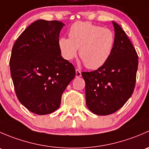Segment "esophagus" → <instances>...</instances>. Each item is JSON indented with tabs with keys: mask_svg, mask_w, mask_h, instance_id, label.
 I'll use <instances>...</instances> for the list:
<instances>
[{
	"mask_svg": "<svg viewBox=\"0 0 149 149\" xmlns=\"http://www.w3.org/2000/svg\"><path fill=\"white\" fill-rule=\"evenodd\" d=\"M81 76V72L79 70H78V69H76V78H79Z\"/></svg>",
	"mask_w": 149,
	"mask_h": 149,
	"instance_id": "34e87169",
	"label": "esophagus"
}]
</instances>
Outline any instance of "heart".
<instances>
[{
    "mask_svg": "<svg viewBox=\"0 0 149 149\" xmlns=\"http://www.w3.org/2000/svg\"><path fill=\"white\" fill-rule=\"evenodd\" d=\"M69 38L61 37L58 45L63 57L67 61L79 56L88 68L97 69L107 61L112 52L115 34L107 28L89 22H78L69 30Z\"/></svg>",
    "mask_w": 149,
    "mask_h": 149,
    "instance_id": "1",
    "label": "heart"
}]
</instances>
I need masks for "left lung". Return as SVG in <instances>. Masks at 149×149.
I'll list each match as a JSON object with an SVG mask.
<instances>
[{
  "instance_id": "left-lung-1",
  "label": "left lung",
  "mask_w": 149,
  "mask_h": 149,
  "mask_svg": "<svg viewBox=\"0 0 149 149\" xmlns=\"http://www.w3.org/2000/svg\"><path fill=\"white\" fill-rule=\"evenodd\" d=\"M115 43L110 57L102 66L82 72L86 83L87 107L98 115H108L120 109L134 91L139 57L124 30L112 22Z\"/></svg>"
}]
</instances>
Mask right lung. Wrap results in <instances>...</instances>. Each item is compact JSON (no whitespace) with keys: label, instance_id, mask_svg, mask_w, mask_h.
Instances as JSON below:
<instances>
[{"label":"right lung","instance_id":"obj_1","mask_svg":"<svg viewBox=\"0 0 149 149\" xmlns=\"http://www.w3.org/2000/svg\"><path fill=\"white\" fill-rule=\"evenodd\" d=\"M64 24L40 19L23 32L12 48L10 70L18 100L40 115L59 108L61 97L74 79V66L61 56L59 34Z\"/></svg>","mask_w":149,"mask_h":149}]
</instances>
